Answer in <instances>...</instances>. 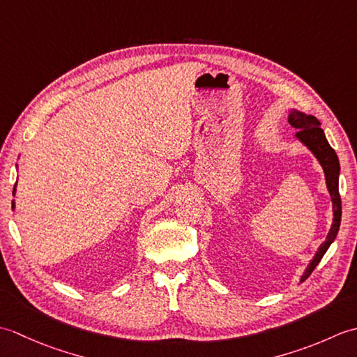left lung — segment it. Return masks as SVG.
Segmentation results:
<instances>
[{
    "mask_svg": "<svg viewBox=\"0 0 357 357\" xmlns=\"http://www.w3.org/2000/svg\"><path fill=\"white\" fill-rule=\"evenodd\" d=\"M288 123H290V126L294 128V130H298L294 135L296 138H298L310 151H312L317 161H319V164L322 165L324 173H325V183H327V188L333 202L331 229L327 234V239H325V242H322L321 247L317 248L313 259L310 261L304 275H302L301 282H304V280L312 275L313 270L316 268V265L321 262L325 252H327L328 247L333 244V241H335L337 236V231L340 227V216H342V204H340V196H339L340 165H339L336 151L331 149L327 138H325V133L321 128V123L313 115H305V113L302 112L291 110L290 115H288Z\"/></svg>",
    "mask_w": 357,
    "mask_h": 357,
    "instance_id": "1",
    "label": "left lung"
}]
</instances>
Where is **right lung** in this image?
Returning a JSON list of instances; mask_svg holds the SVG:
<instances>
[{"mask_svg": "<svg viewBox=\"0 0 357 357\" xmlns=\"http://www.w3.org/2000/svg\"><path fill=\"white\" fill-rule=\"evenodd\" d=\"M15 187H17V184H15ZM13 195H15V188H13ZM12 208H15V201L12 202Z\"/></svg>", "mask_w": 357, "mask_h": 357, "instance_id": "add662e5", "label": "right lung"}]
</instances>
